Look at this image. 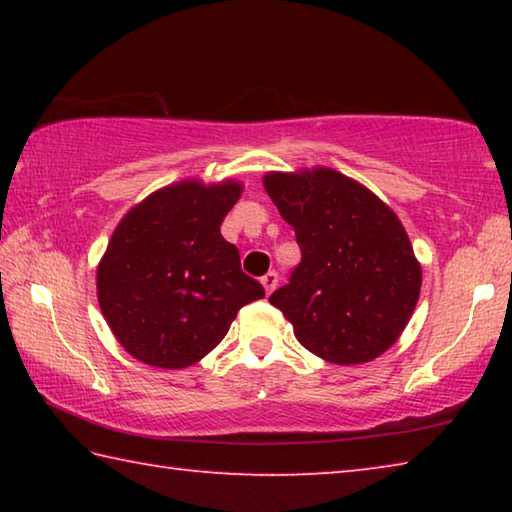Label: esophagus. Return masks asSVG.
I'll return each mask as SVG.
<instances>
[{
	"instance_id": "esophagus-1",
	"label": "esophagus",
	"mask_w": 512,
	"mask_h": 512,
	"mask_svg": "<svg viewBox=\"0 0 512 512\" xmlns=\"http://www.w3.org/2000/svg\"><path fill=\"white\" fill-rule=\"evenodd\" d=\"M262 287L266 293H273V289L277 287V273L275 271H268L264 277H262Z\"/></svg>"
}]
</instances>
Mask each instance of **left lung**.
<instances>
[{
	"instance_id": "left-lung-1",
	"label": "left lung",
	"mask_w": 512,
	"mask_h": 512,
	"mask_svg": "<svg viewBox=\"0 0 512 512\" xmlns=\"http://www.w3.org/2000/svg\"><path fill=\"white\" fill-rule=\"evenodd\" d=\"M264 189L302 259L268 302L298 343L336 366L377 359L418 305L422 268L402 221L366 185L329 167L268 171Z\"/></svg>"
}]
</instances>
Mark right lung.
<instances>
[{
    "instance_id": "add662e5",
    "label": "right lung",
    "mask_w": 512,
    "mask_h": 512,
    "mask_svg": "<svg viewBox=\"0 0 512 512\" xmlns=\"http://www.w3.org/2000/svg\"><path fill=\"white\" fill-rule=\"evenodd\" d=\"M244 185L187 178L133 205L117 223L97 266L101 314L131 357L180 370L228 334L237 311L264 298L241 271L221 223Z\"/></svg>"
}]
</instances>
